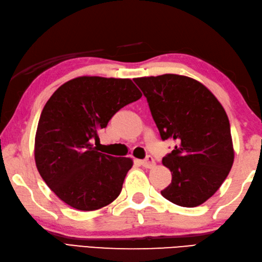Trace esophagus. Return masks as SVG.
Listing matches in <instances>:
<instances>
[{
	"mask_svg": "<svg viewBox=\"0 0 262 262\" xmlns=\"http://www.w3.org/2000/svg\"><path fill=\"white\" fill-rule=\"evenodd\" d=\"M140 164L142 165L143 167L151 168V167L155 166V164H156V163H155V159L151 156H148L146 159H143V161H141Z\"/></svg>",
	"mask_w": 262,
	"mask_h": 262,
	"instance_id": "1",
	"label": "esophagus"
}]
</instances>
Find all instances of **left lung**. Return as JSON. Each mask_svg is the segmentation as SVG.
Returning a JSON list of instances; mask_svg holds the SVG:
<instances>
[{"label":"left lung","instance_id":"obj_1","mask_svg":"<svg viewBox=\"0 0 262 262\" xmlns=\"http://www.w3.org/2000/svg\"><path fill=\"white\" fill-rule=\"evenodd\" d=\"M146 96L163 140L178 145L163 158L172 183L161 193L182 207H196L215 194L234 162L231 126L225 110L196 80L162 74L136 78Z\"/></svg>","mask_w":262,"mask_h":262}]
</instances>
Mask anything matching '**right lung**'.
Segmentation results:
<instances>
[{
  "label": "right lung",
  "instance_id": "1",
  "mask_svg": "<svg viewBox=\"0 0 262 262\" xmlns=\"http://www.w3.org/2000/svg\"><path fill=\"white\" fill-rule=\"evenodd\" d=\"M131 79L78 77L47 100L35 137V162L42 180L67 205L92 211L121 193L133 162L97 151L92 140L125 105L141 98Z\"/></svg>",
  "mask_w": 262,
  "mask_h": 262
}]
</instances>
